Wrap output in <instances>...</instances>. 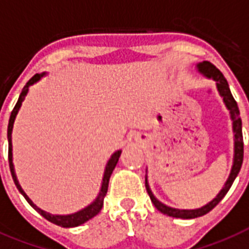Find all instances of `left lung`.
<instances>
[{
    "label": "left lung",
    "instance_id": "8db88e82",
    "mask_svg": "<svg viewBox=\"0 0 249 249\" xmlns=\"http://www.w3.org/2000/svg\"><path fill=\"white\" fill-rule=\"evenodd\" d=\"M198 71L204 74L208 78H213L215 80V84H217V89H218L219 94L223 97V101H225V105L230 110L231 119H232V130H234V138H235V145H234V163H232V169H231L230 177L227 179V182L225 183V187H223L221 192L217 195V197L213 198L211 203H208L207 205L198 208V209H192V211H186V209H174V208L166 207L165 204L160 203L159 200L153 196L151 188L148 186V182H146L145 178V188L146 192L151 197L152 203L155 204V207L159 209L161 213L166 215H170V217H175V218H197V217H201V215L207 214L213 209V208L217 205V204L225 197V195L229 192L230 187L232 186L235 178L238 177L239 171H240V167H242L243 163V155H244V144H243V132H242V119H240V113H239L238 104L235 101V98L232 97L231 94V90L229 88V83L225 79L223 74L217 69V67L213 65V63L208 62V61H204V62L198 63L197 65Z\"/></svg>",
    "mask_w": 249,
    "mask_h": 249
}]
</instances>
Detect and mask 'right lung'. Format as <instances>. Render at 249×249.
<instances>
[{
	"mask_svg": "<svg viewBox=\"0 0 249 249\" xmlns=\"http://www.w3.org/2000/svg\"><path fill=\"white\" fill-rule=\"evenodd\" d=\"M44 74H36L34 75L32 78L27 82V84L24 86V88L22 89V93L19 96L18 101L15 104L14 109L11 111V115H10V119H9V126H7V140H9V166H10V171H11V177L14 179V183L17 188L19 190V192L24 196L27 201L30 203V205L32 208H35L36 211L40 213V214L46 218L48 221H51L52 223H54V225H58L61 227H75V226H79V225H82V223L87 222V221H89L90 218H93L94 215L98 214V212L101 211V208L104 205V197H105V195L107 192V186H109V179H110V175L114 170L115 165L118 162L119 160V156H121V151L115 152L114 155L111 156L110 160L107 161V167H105V173H104V178H103V184H101V190H100V194L98 196L96 197L93 203L86 207L82 211L76 212L74 214H67V215H54V214H49V213H46V212L41 211V209H38L36 205H35L32 201L30 200V197L24 194V191L22 190V187L19 184L18 179H17V175H15V171H14V165H13V145H11V132H13V124H14V121H15V117L18 114L19 109H20V105H22L23 100L26 97L27 92H28V87L32 86L34 83H36L37 80H40Z\"/></svg>",
	"mask_w": 249,
	"mask_h": 249,
	"instance_id": "obj_1",
	"label": "right lung"
}]
</instances>
